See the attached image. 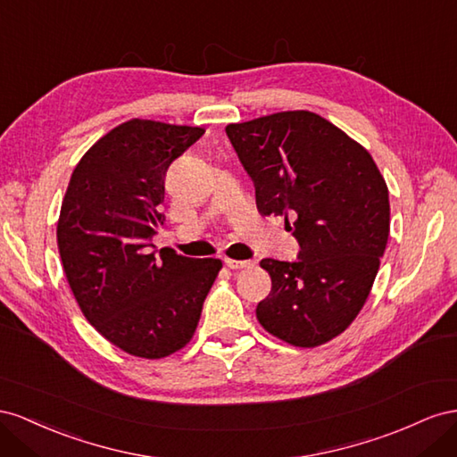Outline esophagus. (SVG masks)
<instances>
[{"mask_svg":"<svg viewBox=\"0 0 457 457\" xmlns=\"http://www.w3.org/2000/svg\"><path fill=\"white\" fill-rule=\"evenodd\" d=\"M224 264L229 270H243V268H251L253 266L251 260H236V258H226Z\"/></svg>","mask_w":457,"mask_h":457,"instance_id":"obj_1","label":"esophagus"}]
</instances>
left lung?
<instances>
[{
    "mask_svg": "<svg viewBox=\"0 0 457 457\" xmlns=\"http://www.w3.org/2000/svg\"><path fill=\"white\" fill-rule=\"evenodd\" d=\"M262 216H285L296 262L264 258L262 328L301 348L341 335L366 304L390 231L388 187L371 154L323 116L285 111L228 124ZM287 213L295 221L288 224Z\"/></svg>",
    "mask_w": 457,
    "mask_h": 457,
    "instance_id": "left-lung-1",
    "label": "left lung"
}]
</instances>
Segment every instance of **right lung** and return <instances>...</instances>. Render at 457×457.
Returning a JSON list of instances; mask_svg holds the SVG:
<instances>
[{"label":"right lung","instance_id":"1","mask_svg":"<svg viewBox=\"0 0 457 457\" xmlns=\"http://www.w3.org/2000/svg\"><path fill=\"white\" fill-rule=\"evenodd\" d=\"M204 134L199 126L132 119L76 164L57 221L64 276L86 320L128 354L159 360L184 348L221 260L151 253L162 226L168 166Z\"/></svg>","mask_w":457,"mask_h":457}]
</instances>
